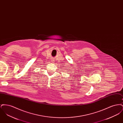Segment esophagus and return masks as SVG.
<instances>
[{
    "label": "esophagus",
    "mask_w": 123,
    "mask_h": 123,
    "mask_svg": "<svg viewBox=\"0 0 123 123\" xmlns=\"http://www.w3.org/2000/svg\"><path fill=\"white\" fill-rule=\"evenodd\" d=\"M52 62H53V60H52Z\"/></svg>",
    "instance_id": "1"
}]
</instances>
